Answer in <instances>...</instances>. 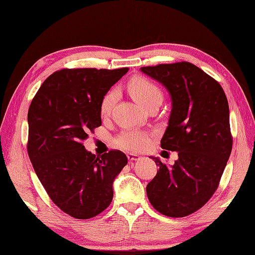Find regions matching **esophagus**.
I'll use <instances>...</instances> for the list:
<instances>
[{
	"mask_svg": "<svg viewBox=\"0 0 255 255\" xmlns=\"http://www.w3.org/2000/svg\"><path fill=\"white\" fill-rule=\"evenodd\" d=\"M127 157H128L129 161H138V159L140 158L139 155L132 154V153H128V154H127Z\"/></svg>",
	"mask_w": 255,
	"mask_h": 255,
	"instance_id": "esophagus-1",
	"label": "esophagus"
}]
</instances>
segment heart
Returning a JSON list of instances; mask_svg holds the SVG:
<instances>
[{
    "instance_id": "obj_1",
    "label": "heart",
    "mask_w": 255,
    "mask_h": 255,
    "mask_svg": "<svg viewBox=\"0 0 255 255\" xmlns=\"http://www.w3.org/2000/svg\"><path fill=\"white\" fill-rule=\"evenodd\" d=\"M128 90L137 103L145 109L153 102H162L163 94L161 89L148 79L143 76L133 77L128 83ZM118 99V90L110 89L105 93L100 101V115L107 117ZM116 145L129 152H140L148 147L150 143L149 133L141 130H125L116 138Z\"/></svg>"
}]
</instances>
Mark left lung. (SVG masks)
<instances>
[{"mask_svg":"<svg viewBox=\"0 0 255 255\" xmlns=\"http://www.w3.org/2000/svg\"><path fill=\"white\" fill-rule=\"evenodd\" d=\"M171 94L163 149L178 152L172 166L153 157L159 169L146 187L158 213L185 217L200 209L217 190L233 147L230 109L221 84L189 62L140 68Z\"/></svg>","mask_w":255,"mask_h":255,"instance_id":"left-lung-1","label":"left lung"}]
</instances>
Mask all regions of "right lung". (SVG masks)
Instances as JSON below:
<instances>
[{"label": "right lung", "mask_w": 255, "mask_h": 255, "mask_svg": "<svg viewBox=\"0 0 255 255\" xmlns=\"http://www.w3.org/2000/svg\"><path fill=\"white\" fill-rule=\"evenodd\" d=\"M64 68L53 73L28 111V155L54 204L76 219L102 213L114 198L112 182L128 158L118 149L96 156L83 141L101 126L100 101L128 72Z\"/></svg>", "instance_id": "add662e5"}]
</instances>
